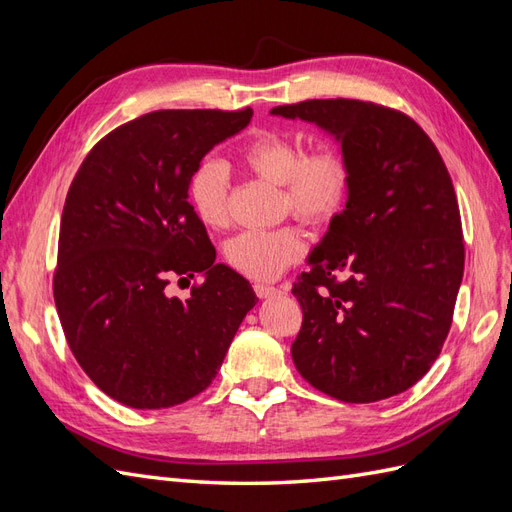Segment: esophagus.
Returning a JSON list of instances; mask_svg holds the SVG:
<instances>
[{"label": "esophagus", "instance_id": "1", "mask_svg": "<svg viewBox=\"0 0 512 512\" xmlns=\"http://www.w3.org/2000/svg\"><path fill=\"white\" fill-rule=\"evenodd\" d=\"M254 292L258 294L260 299H269V297H275V294H284V288H275V286H267V284H256Z\"/></svg>", "mask_w": 512, "mask_h": 512}]
</instances>
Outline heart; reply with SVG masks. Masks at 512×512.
Returning <instances> with one entry per match:
<instances>
[{"mask_svg":"<svg viewBox=\"0 0 512 512\" xmlns=\"http://www.w3.org/2000/svg\"><path fill=\"white\" fill-rule=\"evenodd\" d=\"M241 164L252 175L284 188V209L307 224H322L342 211L352 168L335 145L305 151L301 138L282 132H262L241 149ZM230 177L220 160H203L190 177L188 196L196 218L207 228H222L230 220ZM305 252L297 226L273 230H243L224 243L226 265L252 280H273Z\"/></svg>","mask_w":512,"mask_h":512,"instance_id":"heart-1","label":"heart"}]
</instances>
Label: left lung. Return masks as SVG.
<instances>
[{
	"label": "left lung",
	"instance_id": "1",
	"mask_svg": "<svg viewBox=\"0 0 512 512\" xmlns=\"http://www.w3.org/2000/svg\"><path fill=\"white\" fill-rule=\"evenodd\" d=\"M271 115L316 123L352 168L346 209L292 288L303 309L294 367L348 404L404 393L438 359L463 277L451 175L423 128L395 108L335 98Z\"/></svg>",
	"mask_w": 512,
	"mask_h": 512
}]
</instances>
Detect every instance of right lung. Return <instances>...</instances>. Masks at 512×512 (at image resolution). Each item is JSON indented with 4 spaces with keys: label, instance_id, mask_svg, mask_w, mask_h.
Wrapping results in <instances>:
<instances>
[{
    "label": "right lung",
    "instance_id": "obj_1",
    "mask_svg": "<svg viewBox=\"0 0 512 512\" xmlns=\"http://www.w3.org/2000/svg\"><path fill=\"white\" fill-rule=\"evenodd\" d=\"M254 111H153L87 153L59 226L53 294L85 374L123 406L160 410L203 393L245 314L258 303L243 275L215 262L188 203L194 168ZM206 282L188 300L177 274ZM190 284V282H188Z\"/></svg>",
    "mask_w": 512,
    "mask_h": 512
}]
</instances>
